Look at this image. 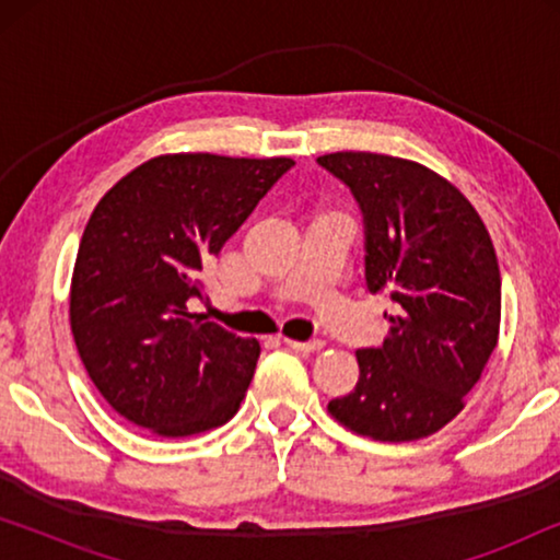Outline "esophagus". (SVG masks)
<instances>
[{
    "mask_svg": "<svg viewBox=\"0 0 560 560\" xmlns=\"http://www.w3.org/2000/svg\"><path fill=\"white\" fill-rule=\"evenodd\" d=\"M285 343H288L290 349L303 351V354H311V351H320V349H324V341H320V339H311V341H293V339H285Z\"/></svg>",
    "mask_w": 560,
    "mask_h": 560,
    "instance_id": "34e87169",
    "label": "esophagus"
}]
</instances>
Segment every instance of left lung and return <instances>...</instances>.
<instances>
[{"instance_id": "1", "label": "left lung", "mask_w": 560, "mask_h": 560, "mask_svg": "<svg viewBox=\"0 0 560 560\" xmlns=\"http://www.w3.org/2000/svg\"><path fill=\"white\" fill-rule=\"evenodd\" d=\"M316 163L364 219V280L397 303L389 336L359 349V382L331 416L374 441H418L464 408L500 334L502 280L489 232L462 190L428 167L374 152Z\"/></svg>"}]
</instances>
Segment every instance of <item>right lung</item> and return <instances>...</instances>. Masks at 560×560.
I'll return each instance as SVG.
<instances>
[{
    "label": "right lung",
    "mask_w": 560,
    "mask_h": 560,
    "mask_svg": "<svg viewBox=\"0 0 560 560\" xmlns=\"http://www.w3.org/2000/svg\"><path fill=\"white\" fill-rule=\"evenodd\" d=\"M293 165L160 155L91 213L73 267L71 331L91 382L129 423L178 439L240 410L259 343L188 305L203 301V265Z\"/></svg>",
    "instance_id": "add662e5"
}]
</instances>
